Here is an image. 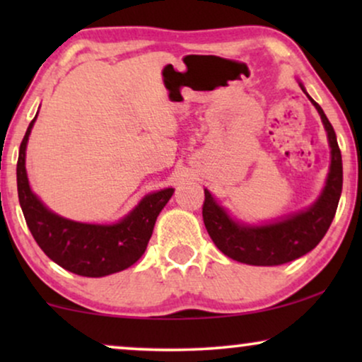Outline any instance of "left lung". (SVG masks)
I'll list each match as a JSON object with an SVG mask.
<instances>
[{
    "label": "left lung",
    "mask_w": 362,
    "mask_h": 362,
    "mask_svg": "<svg viewBox=\"0 0 362 362\" xmlns=\"http://www.w3.org/2000/svg\"><path fill=\"white\" fill-rule=\"evenodd\" d=\"M310 100L323 120L331 146V166L326 186L320 199L310 209L274 224L240 226L232 221L219 204H216L209 191H204V226L217 249L232 260L267 267L286 264L313 250L333 222L343 189V161L333 125L326 118L323 108L313 98Z\"/></svg>",
    "instance_id": "left-lung-1"
}]
</instances>
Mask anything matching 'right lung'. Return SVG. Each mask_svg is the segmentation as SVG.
Instances as JSON below:
<instances>
[{
	"mask_svg": "<svg viewBox=\"0 0 362 362\" xmlns=\"http://www.w3.org/2000/svg\"><path fill=\"white\" fill-rule=\"evenodd\" d=\"M34 120L29 123L19 146L16 166L19 204L34 240L49 259L76 275L105 276L132 267L145 254L156 217L175 189L168 187L145 196L125 219L113 226L64 219L49 211L29 187L24 161Z\"/></svg>",
	"mask_w": 362,
	"mask_h": 362,
	"instance_id": "obj_1",
	"label": "right lung"
}]
</instances>
